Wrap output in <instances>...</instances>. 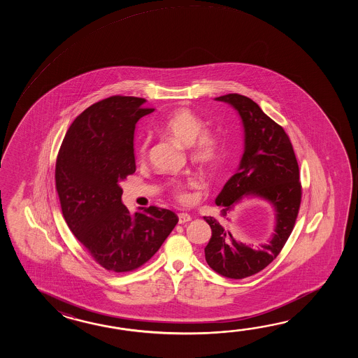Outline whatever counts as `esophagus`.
I'll return each mask as SVG.
<instances>
[{
	"instance_id": "esophagus-1",
	"label": "esophagus",
	"mask_w": 358,
	"mask_h": 358,
	"mask_svg": "<svg viewBox=\"0 0 358 358\" xmlns=\"http://www.w3.org/2000/svg\"><path fill=\"white\" fill-rule=\"evenodd\" d=\"M178 219H179V224H185V222L192 220L190 215L187 213H178Z\"/></svg>"
}]
</instances>
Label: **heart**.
I'll use <instances>...</instances> for the list:
<instances>
[{
  "label": "heart",
  "mask_w": 358,
  "mask_h": 358,
  "mask_svg": "<svg viewBox=\"0 0 358 358\" xmlns=\"http://www.w3.org/2000/svg\"><path fill=\"white\" fill-rule=\"evenodd\" d=\"M203 127L205 124L197 115L188 108H179L169 115L166 120L161 124L160 131L178 145L189 147V157L193 162L202 168L211 169L220 160L222 148L220 139L215 133L210 130L201 131ZM147 151L148 141H145L141 145L139 155L145 156ZM189 184H193V180H189ZM173 193L180 201L188 199L185 184L182 182L174 184Z\"/></svg>",
  "instance_id": "obj_1"
}]
</instances>
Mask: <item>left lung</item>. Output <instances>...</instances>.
I'll return each mask as SVG.
<instances>
[{
  "label": "left lung",
  "mask_w": 358,
  "mask_h": 358,
  "mask_svg": "<svg viewBox=\"0 0 358 358\" xmlns=\"http://www.w3.org/2000/svg\"><path fill=\"white\" fill-rule=\"evenodd\" d=\"M215 99L234 107L241 116L244 152L236 174L215 201L222 207L221 217H203L213 231L205 257L217 274L244 279L276 259L294 228L302 198L299 168L288 134L255 101L238 93ZM244 196L261 197L275 207V234L261 250L238 243L227 229V213Z\"/></svg>",
  "instance_id": "8db88e82"
}]
</instances>
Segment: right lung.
<instances>
[{
  "label": "right lung",
  "instance_id": "right-lung-1",
  "mask_svg": "<svg viewBox=\"0 0 358 358\" xmlns=\"http://www.w3.org/2000/svg\"><path fill=\"white\" fill-rule=\"evenodd\" d=\"M145 102L113 96L93 103L70 125L56 160V190L69 229L113 273L142 266L178 224L166 208L150 206L130 215L122 205L120 182L136 171V124L155 110Z\"/></svg>",
  "mask_w": 358,
  "mask_h": 358
}]
</instances>
